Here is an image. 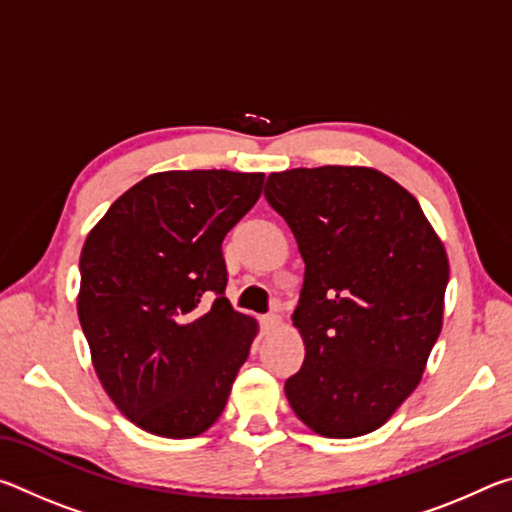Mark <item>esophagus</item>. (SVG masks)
Segmentation results:
<instances>
[{
	"label": "esophagus",
	"mask_w": 512,
	"mask_h": 512,
	"mask_svg": "<svg viewBox=\"0 0 512 512\" xmlns=\"http://www.w3.org/2000/svg\"><path fill=\"white\" fill-rule=\"evenodd\" d=\"M259 323H262V329H264V332H273L275 327H280L282 318L277 316V314H268V316H262V318H259Z\"/></svg>",
	"instance_id": "34e87169"
}]
</instances>
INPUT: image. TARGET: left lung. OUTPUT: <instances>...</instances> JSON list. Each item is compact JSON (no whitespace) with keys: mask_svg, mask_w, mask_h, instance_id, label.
I'll return each mask as SVG.
<instances>
[{"mask_svg":"<svg viewBox=\"0 0 512 512\" xmlns=\"http://www.w3.org/2000/svg\"><path fill=\"white\" fill-rule=\"evenodd\" d=\"M264 196L305 259L291 409L325 438L375 431L418 388L443 329V241L415 196L372 167L277 171Z\"/></svg>","mask_w":512,"mask_h":512,"instance_id":"8db88e82","label":"left lung"}]
</instances>
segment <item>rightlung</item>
<instances>
[{
  "mask_svg": "<svg viewBox=\"0 0 512 512\" xmlns=\"http://www.w3.org/2000/svg\"><path fill=\"white\" fill-rule=\"evenodd\" d=\"M262 187L264 173H151L85 239L76 309L94 372L153 436L210 429L248 359L259 327L223 296L221 244Z\"/></svg>",
  "mask_w": 512,
  "mask_h": 512,
  "instance_id": "1",
  "label": "right lung"
}]
</instances>
